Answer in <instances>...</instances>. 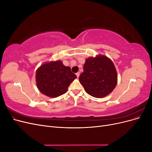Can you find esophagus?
<instances>
[{
    "instance_id": "esophagus-1",
    "label": "esophagus",
    "mask_w": 152,
    "mask_h": 152,
    "mask_svg": "<svg viewBox=\"0 0 152 152\" xmlns=\"http://www.w3.org/2000/svg\"><path fill=\"white\" fill-rule=\"evenodd\" d=\"M76 75H77V78H79V75H80V72H77V73H76Z\"/></svg>"
}]
</instances>
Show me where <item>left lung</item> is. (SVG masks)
<instances>
[{
  "label": "left lung",
  "mask_w": 152,
  "mask_h": 152,
  "mask_svg": "<svg viewBox=\"0 0 152 152\" xmlns=\"http://www.w3.org/2000/svg\"><path fill=\"white\" fill-rule=\"evenodd\" d=\"M79 81L86 93L102 98L110 94L117 84V73L113 61L105 55L86 59Z\"/></svg>",
  "instance_id": "8db88e82"
}]
</instances>
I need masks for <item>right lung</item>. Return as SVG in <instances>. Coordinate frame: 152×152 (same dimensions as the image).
I'll use <instances>...</instances> for the list:
<instances>
[{"label": "right lung", "mask_w": 152, "mask_h": 152, "mask_svg": "<svg viewBox=\"0 0 152 152\" xmlns=\"http://www.w3.org/2000/svg\"><path fill=\"white\" fill-rule=\"evenodd\" d=\"M77 78L60 60L45 62L36 71L37 87L40 93L50 98H56L65 94L68 87Z\"/></svg>", "instance_id": "obj_1"}]
</instances>
